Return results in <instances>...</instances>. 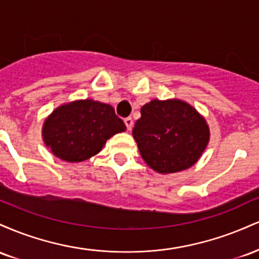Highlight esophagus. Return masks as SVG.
Listing matches in <instances>:
<instances>
[{
  "label": "esophagus",
  "mask_w": 259,
  "mask_h": 259,
  "mask_svg": "<svg viewBox=\"0 0 259 259\" xmlns=\"http://www.w3.org/2000/svg\"><path fill=\"white\" fill-rule=\"evenodd\" d=\"M124 123H125V125H126V129L129 130H132L133 129V125H134V120H133V118L132 117H127V118H125V119H124Z\"/></svg>",
  "instance_id": "34e87169"
}]
</instances>
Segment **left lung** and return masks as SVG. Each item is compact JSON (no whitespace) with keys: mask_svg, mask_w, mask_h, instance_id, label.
<instances>
[{"mask_svg":"<svg viewBox=\"0 0 259 259\" xmlns=\"http://www.w3.org/2000/svg\"><path fill=\"white\" fill-rule=\"evenodd\" d=\"M133 136L145 162L158 173L169 174L197 162L209 140V129L186 102L153 100L141 108Z\"/></svg>","mask_w":259,"mask_h":259,"instance_id":"1","label":"left lung"}]
</instances>
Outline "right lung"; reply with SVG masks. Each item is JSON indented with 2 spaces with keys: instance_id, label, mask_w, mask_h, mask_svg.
Returning a JSON list of instances; mask_svg holds the SVG:
<instances>
[{
  "instance_id": "add662e5",
  "label": "right lung",
  "mask_w": 259,
  "mask_h": 259,
  "mask_svg": "<svg viewBox=\"0 0 259 259\" xmlns=\"http://www.w3.org/2000/svg\"><path fill=\"white\" fill-rule=\"evenodd\" d=\"M125 129L112 106L82 100L53 111L45 120L42 135L45 144L58 158L82 162L99 153L107 140Z\"/></svg>"
}]
</instances>
